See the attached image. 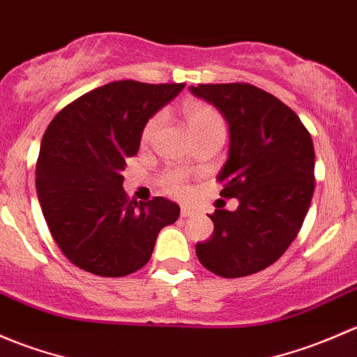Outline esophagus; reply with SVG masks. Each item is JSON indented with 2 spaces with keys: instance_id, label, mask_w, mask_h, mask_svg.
<instances>
[{
  "instance_id": "esophagus-1",
  "label": "esophagus",
  "mask_w": 357,
  "mask_h": 357,
  "mask_svg": "<svg viewBox=\"0 0 357 357\" xmlns=\"http://www.w3.org/2000/svg\"><path fill=\"white\" fill-rule=\"evenodd\" d=\"M192 215H194V209L187 208V206H182V209H180V216H182V218H190Z\"/></svg>"
}]
</instances>
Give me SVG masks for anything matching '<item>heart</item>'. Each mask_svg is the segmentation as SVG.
<instances>
[{"label": "heart", "mask_w": 357, "mask_h": 357, "mask_svg": "<svg viewBox=\"0 0 357 357\" xmlns=\"http://www.w3.org/2000/svg\"><path fill=\"white\" fill-rule=\"evenodd\" d=\"M183 116H185V122L189 130L192 132L194 137H199V135L209 134V132H223L225 134V125H223L222 116L220 113L213 108L211 105L203 101H190L183 106ZM161 123V115L156 113L151 119L146 122L141 132V142L142 144H148L153 139V135L156 134L158 127ZM161 187H163L167 192L174 194V196H185L189 192V185H187V178L182 172H168L161 177Z\"/></svg>", "instance_id": "heart-1"}]
</instances>
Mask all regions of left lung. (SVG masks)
<instances>
[{"label": "left lung", "mask_w": 357, "mask_h": 357, "mask_svg": "<svg viewBox=\"0 0 357 357\" xmlns=\"http://www.w3.org/2000/svg\"><path fill=\"white\" fill-rule=\"evenodd\" d=\"M192 94L229 122V160L220 196L238 208L215 209L213 235L196 245L201 264L223 278L258 273L299 234L314 192V148L299 116L273 94L245 82L199 84Z\"/></svg>", "instance_id": "left-lung-1"}]
</instances>
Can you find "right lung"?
<instances>
[{
  "instance_id": "1",
  "label": "right lung",
  "mask_w": 357,
  "mask_h": 357,
  "mask_svg": "<svg viewBox=\"0 0 357 357\" xmlns=\"http://www.w3.org/2000/svg\"><path fill=\"white\" fill-rule=\"evenodd\" d=\"M183 87L116 80L77 98L47 125L36 189L54 242L80 270L134 273L151 258L160 230L177 222L170 199H128L122 172L146 122Z\"/></svg>"
}]
</instances>
